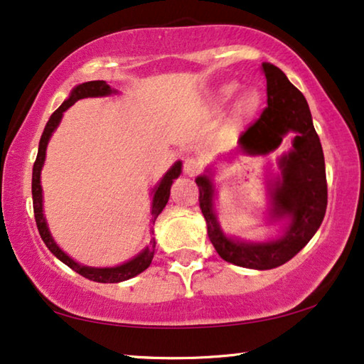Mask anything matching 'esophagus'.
I'll use <instances>...</instances> for the list:
<instances>
[{
    "label": "esophagus",
    "instance_id": "obj_1",
    "mask_svg": "<svg viewBox=\"0 0 364 364\" xmlns=\"http://www.w3.org/2000/svg\"><path fill=\"white\" fill-rule=\"evenodd\" d=\"M202 168V162L198 161L196 157H187L186 161H183V172H186V176H197L198 172H200Z\"/></svg>",
    "mask_w": 364,
    "mask_h": 364
}]
</instances>
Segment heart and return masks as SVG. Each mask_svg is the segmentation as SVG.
<instances>
[{
	"label": "heart",
	"mask_w": 364,
	"mask_h": 364,
	"mask_svg": "<svg viewBox=\"0 0 364 364\" xmlns=\"http://www.w3.org/2000/svg\"><path fill=\"white\" fill-rule=\"evenodd\" d=\"M238 89V84L235 82H230L227 84V86H223L222 89V94L223 97H232L233 94L237 92ZM260 92L257 91V89H248V91H245L242 94L240 101H238L237 104V114L238 116L245 117V116H250V114H253L257 111V107L260 106Z\"/></svg>",
	"instance_id": "obj_1"
}]
</instances>
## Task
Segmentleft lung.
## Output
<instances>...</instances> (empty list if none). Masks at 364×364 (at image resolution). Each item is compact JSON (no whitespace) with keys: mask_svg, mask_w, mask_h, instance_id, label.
I'll return each instance as SVG.
<instances>
[{"mask_svg":"<svg viewBox=\"0 0 364 364\" xmlns=\"http://www.w3.org/2000/svg\"><path fill=\"white\" fill-rule=\"evenodd\" d=\"M262 73L267 79V107L240 134V147L248 154H270L288 132H296L293 151L280 161L282 181L273 192L275 215L291 220L285 237L262 245L227 238L213 213L210 178L202 176L196 182L208 238L218 255L233 265L270 270L291 260L320 228L326 212L328 186L321 142L313 127L305 96L273 64L263 63Z\"/></svg>","mask_w":364,"mask_h":364,"instance_id":"obj_1","label":"left lung"}]
</instances>
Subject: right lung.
<instances>
[{
	"label": "right lung",
	"mask_w": 364,
	"mask_h": 364,
	"mask_svg": "<svg viewBox=\"0 0 364 364\" xmlns=\"http://www.w3.org/2000/svg\"><path fill=\"white\" fill-rule=\"evenodd\" d=\"M112 89L107 86L106 81H89L84 84H79L77 87L73 89L71 96L66 99L61 106H59L56 111L51 114L49 121L44 127V132L41 136V141H39V149H38V156L36 161H34L33 166V182H31V192H33V210H34V218H36V225L39 230V235H41L43 242L46 243V247L51 250L53 255H56L59 260L63 263H66L69 268H73L74 272H77L79 275H82L84 278H89L92 282H99V283H119L124 280H129V278L139 275V273L146 270V268L151 265L152 258H154V250H156V240L154 237L151 238V243H149L146 250L142 253H139L136 258H132L131 262L124 263L121 267L116 268H91V267H84L79 265L74 260H71L66 253H64L61 248H59L54 240L51 238V233L48 230L46 220H44L43 215V191H41V182H39V176H41V167L44 164V157H46V146L49 137L54 132V129L58 127L59 121H61L63 112L66 111L68 107H71L74 102L79 101V99L84 97H96V96H107L111 94ZM181 167L182 164L177 162L173 164L171 171H168L166 176H164L162 182L159 183V187L156 188V193H154V200H152V222H156V218L159 217V213L164 210L166 203L168 200V196H171V186L173 182V178H177L181 176Z\"/></svg>",
	"instance_id": "right-lung-1"
}]
</instances>
